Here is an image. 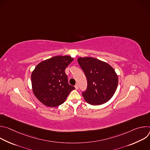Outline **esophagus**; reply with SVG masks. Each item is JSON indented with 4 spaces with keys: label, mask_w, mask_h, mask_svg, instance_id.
Masks as SVG:
<instances>
[{
    "label": "esophagus",
    "mask_w": 150,
    "mask_h": 150,
    "mask_svg": "<svg viewBox=\"0 0 150 150\" xmlns=\"http://www.w3.org/2000/svg\"><path fill=\"white\" fill-rule=\"evenodd\" d=\"M75 89H76V90H78V88H79L78 85V84H76V85H75Z\"/></svg>",
    "instance_id": "esophagus-1"
}]
</instances>
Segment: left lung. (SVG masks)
<instances>
[{"instance_id": "left-lung-1", "label": "left lung", "mask_w": 150, "mask_h": 150, "mask_svg": "<svg viewBox=\"0 0 150 150\" xmlns=\"http://www.w3.org/2000/svg\"><path fill=\"white\" fill-rule=\"evenodd\" d=\"M78 62L87 79V90L82 94L85 100L94 105L108 101L118 85L114 69L108 63L94 57H79Z\"/></svg>"}]
</instances>
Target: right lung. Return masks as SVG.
I'll list each match as a JSON object with an SVG mask.
<instances>
[{"label":"right lung","instance_id":"add662e5","mask_svg":"<svg viewBox=\"0 0 150 150\" xmlns=\"http://www.w3.org/2000/svg\"><path fill=\"white\" fill-rule=\"evenodd\" d=\"M69 56H57L42 61L31 74L33 91L37 98L48 107L55 108L66 100L75 87L68 83L65 69L73 61Z\"/></svg>","mask_w":150,"mask_h":150}]
</instances>
